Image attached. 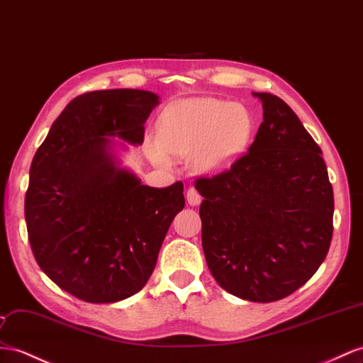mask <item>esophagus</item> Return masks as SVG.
<instances>
[{
    "label": "esophagus",
    "instance_id": "34e87169",
    "mask_svg": "<svg viewBox=\"0 0 363 363\" xmlns=\"http://www.w3.org/2000/svg\"><path fill=\"white\" fill-rule=\"evenodd\" d=\"M201 201H202V196L196 189L191 187L187 190V202L190 203V206H199Z\"/></svg>",
    "mask_w": 363,
    "mask_h": 363
}]
</instances>
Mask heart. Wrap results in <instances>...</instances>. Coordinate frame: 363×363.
<instances>
[{
  "label": "heart",
  "mask_w": 363,
  "mask_h": 363,
  "mask_svg": "<svg viewBox=\"0 0 363 363\" xmlns=\"http://www.w3.org/2000/svg\"><path fill=\"white\" fill-rule=\"evenodd\" d=\"M255 132V119L240 104L218 98H189L167 108L160 136L145 141L150 160L167 167L172 155H190L194 170L216 173L245 152Z\"/></svg>",
  "instance_id": "heart-1"
}]
</instances>
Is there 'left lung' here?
Instances as JSON below:
<instances>
[{
  "label": "left lung",
  "mask_w": 363,
  "mask_h": 363,
  "mask_svg": "<svg viewBox=\"0 0 363 363\" xmlns=\"http://www.w3.org/2000/svg\"><path fill=\"white\" fill-rule=\"evenodd\" d=\"M262 101L255 143L228 170L198 178L202 248L216 282L274 302L318 272L333 238L334 196L320 147L281 98Z\"/></svg>",
  "instance_id": "left-lung-1"
}]
</instances>
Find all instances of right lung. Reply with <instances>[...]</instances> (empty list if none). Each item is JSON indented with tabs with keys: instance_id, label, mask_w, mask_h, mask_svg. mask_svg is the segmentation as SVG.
I'll return each mask as SVG.
<instances>
[{
	"instance_id": "add662e5",
	"label": "right lung",
	"mask_w": 363,
	"mask_h": 363,
	"mask_svg": "<svg viewBox=\"0 0 363 363\" xmlns=\"http://www.w3.org/2000/svg\"><path fill=\"white\" fill-rule=\"evenodd\" d=\"M160 96L147 90L89 91L72 99L36 150L24 215L33 256L64 291L110 303L141 291L152 276L184 184L143 185L115 165L118 136L143 144Z\"/></svg>"
}]
</instances>
